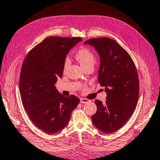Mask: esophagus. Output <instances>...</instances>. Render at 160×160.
<instances>
[{"mask_svg": "<svg viewBox=\"0 0 160 160\" xmlns=\"http://www.w3.org/2000/svg\"><path fill=\"white\" fill-rule=\"evenodd\" d=\"M90 101L87 98H80V102L81 103H87V102H89Z\"/></svg>", "mask_w": 160, "mask_h": 160, "instance_id": "34e87169", "label": "esophagus"}]
</instances>
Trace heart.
Listing matches in <instances>:
<instances>
[{"label": "heart", "mask_w": 160, "mask_h": 160, "mask_svg": "<svg viewBox=\"0 0 160 160\" xmlns=\"http://www.w3.org/2000/svg\"><path fill=\"white\" fill-rule=\"evenodd\" d=\"M77 60L80 62V64L83 68H85L89 66H93L95 63V56L93 53L90 51L89 50L86 48H82L78 51L75 55ZM70 61L69 59L67 58L64 60V70L67 69L68 66H69Z\"/></svg>", "instance_id": "heart-1"}]
</instances>
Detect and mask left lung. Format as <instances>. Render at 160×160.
Instances as JSON below:
<instances>
[{"label": "left lung", "mask_w": 160, "mask_h": 160, "mask_svg": "<svg viewBox=\"0 0 160 160\" xmlns=\"http://www.w3.org/2000/svg\"><path fill=\"white\" fill-rule=\"evenodd\" d=\"M100 58L98 81L105 87V103L96 100L97 111L92 117L94 126L108 134L123 127L135 110L139 99L138 75L130 55L108 37L87 40Z\"/></svg>", "instance_id": "1"}]
</instances>
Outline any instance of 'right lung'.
Segmentation results:
<instances>
[{"instance_id":"obj_1","label":"right lung","mask_w":160,"mask_h":160,"mask_svg":"<svg viewBox=\"0 0 160 160\" xmlns=\"http://www.w3.org/2000/svg\"><path fill=\"white\" fill-rule=\"evenodd\" d=\"M81 41L80 37H46L28 52L22 65V103L32 123L46 133H56L67 126L79 103L74 95H62L55 83L62 77L68 52Z\"/></svg>"}]
</instances>
